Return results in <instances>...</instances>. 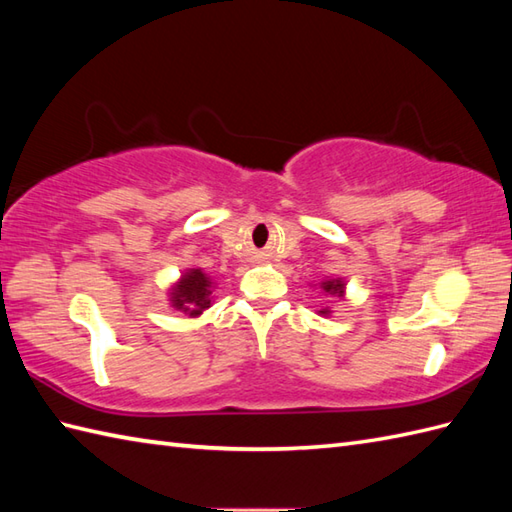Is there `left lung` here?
<instances>
[{"label":"left lung","instance_id":"left-lung-1","mask_svg":"<svg viewBox=\"0 0 512 512\" xmlns=\"http://www.w3.org/2000/svg\"><path fill=\"white\" fill-rule=\"evenodd\" d=\"M343 281L341 279H332V281H323V290L325 292H330V295H339L341 297V292H343ZM323 314H325V310H321Z\"/></svg>","mask_w":512,"mask_h":512}]
</instances>
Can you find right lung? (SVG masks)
<instances>
[{"instance_id":"1","label":"right lung","mask_w":512,"mask_h":512,"mask_svg":"<svg viewBox=\"0 0 512 512\" xmlns=\"http://www.w3.org/2000/svg\"><path fill=\"white\" fill-rule=\"evenodd\" d=\"M173 308L182 310L189 317H198L202 310L211 306V279L202 270L193 268L187 275H182L178 286L171 292Z\"/></svg>"}]
</instances>
